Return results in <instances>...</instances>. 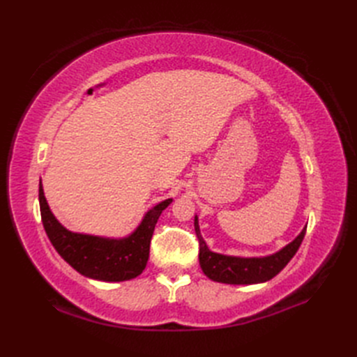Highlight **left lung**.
I'll return each mask as SVG.
<instances>
[{"instance_id":"8db88e82","label":"left lung","mask_w":357,"mask_h":357,"mask_svg":"<svg viewBox=\"0 0 357 357\" xmlns=\"http://www.w3.org/2000/svg\"><path fill=\"white\" fill-rule=\"evenodd\" d=\"M307 226L299 232L294 241L286 244L278 252L268 256H231L211 252L207 243L204 241L198 215H195V232L199 240V265L202 273L213 282L225 284H256L265 283L275 277L295 256L304 240Z\"/></svg>"}]
</instances>
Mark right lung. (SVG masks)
Listing matches in <instances>:
<instances>
[{"instance_id":"1","label":"right lung","mask_w":357,"mask_h":357,"mask_svg":"<svg viewBox=\"0 0 357 357\" xmlns=\"http://www.w3.org/2000/svg\"><path fill=\"white\" fill-rule=\"evenodd\" d=\"M40 211L52 245L79 274L100 282H126L143 273L149 261L150 240L156 222L172 198L146 211L137 228L122 238L80 234L67 229L52 213L40 180Z\"/></svg>"}]
</instances>
